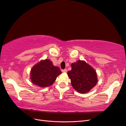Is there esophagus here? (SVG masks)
<instances>
[{"mask_svg":"<svg viewBox=\"0 0 126 126\" xmlns=\"http://www.w3.org/2000/svg\"><path fill=\"white\" fill-rule=\"evenodd\" d=\"M62 71L63 73H66V71H67V70H66V69H62Z\"/></svg>","mask_w":126,"mask_h":126,"instance_id":"obj_1","label":"esophagus"}]
</instances>
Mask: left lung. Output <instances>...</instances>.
Returning <instances> with one entry per match:
<instances>
[{
    "mask_svg": "<svg viewBox=\"0 0 126 126\" xmlns=\"http://www.w3.org/2000/svg\"><path fill=\"white\" fill-rule=\"evenodd\" d=\"M71 70L67 74L73 87L80 93L90 91L98 81L96 71L84 61L79 60L71 64Z\"/></svg>",
    "mask_w": 126,
    "mask_h": 126,
    "instance_id": "8db88e82",
    "label": "left lung"
}]
</instances>
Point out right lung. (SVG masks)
<instances>
[{
    "instance_id": "obj_1",
    "label": "right lung",
    "mask_w": 126,
    "mask_h": 126,
    "mask_svg": "<svg viewBox=\"0 0 126 126\" xmlns=\"http://www.w3.org/2000/svg\"><path fill=\"white\" fill-rule=\"evenodd\" d=\"M62 73L58 66H54L48 59L42 60L34 65L31 71V79L33 84L41 87L52 85Z\"/></svg>"
}]
</instances>
